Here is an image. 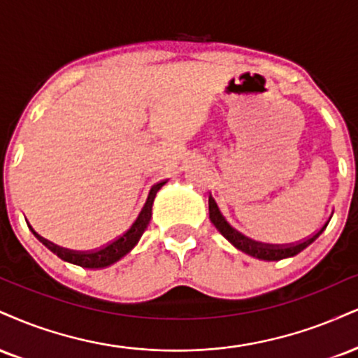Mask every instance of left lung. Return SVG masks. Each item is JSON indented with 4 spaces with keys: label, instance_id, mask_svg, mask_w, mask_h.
<instances>
[{
    "label": "left lung",
    "instance_id": "left-lung-1",
    "mask_svg": "<svg viewBox=\"0 0 358 358\" xmlns=\"http://www.w3.org/2000/svg\"><path fill=\"white\" fill-rule=\"evenodd\" d=\"M208 212H210V220H212L215 228H217V230L220 231V234L225 236L228 242L234 245L235 248H238L240 252L247 253L250 257L258 258V260H266V262H277V260H282V258L296 255V253L302 252L303 248H307L325 228L324 227L320 231H317L315 235H312L310 238L303 240V242L292 243V245H268V243L255 242V240L248 238V236L242 235L240 231H236L235 228L228 225V222L223 218V215L220 213V210H218V206L215 203L212 196L208 198Z\"/></svg>",
    "mask_w": 358,
    "mask_h": 358
}]
</instances>
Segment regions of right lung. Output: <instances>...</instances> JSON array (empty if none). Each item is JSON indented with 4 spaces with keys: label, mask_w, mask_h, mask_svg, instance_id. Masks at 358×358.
I'll return each instance as SVG.
<instances>
[{
    "label": "right lung",
    "mask_w": 358,
    "mask_h": 358,
    "mask_svg": "<svg viewBox=\"0 0 358 358\" xmlns=\"http://www.w3.org/2000/svg\"><path fill=\"white\" fill-rule=\"evenodd\" d=\"M165 183L166 182L153 185L152 190L148 193V198H146L143 208H141V212L138 213L136 220L131 223V227L128 228L123 235H120L118 238H115L113 242H110L108 245H105V247L101 248L92 250V252H73V250L58 247V245L48 242V240L43 238V236L38 235L34 230L33 234L46 248L50 250V252H53L55 255L62 258L63 262L83 266V268H105V266H110L111 264H115V262H118L120 258L127 255V253L138 243V240L141 238V235H143L146 227H148L150 218H152V206H153L155 196H157V192L160 190Z\"/></svg>",
    "instance_id": "1"
}]
</instances>
